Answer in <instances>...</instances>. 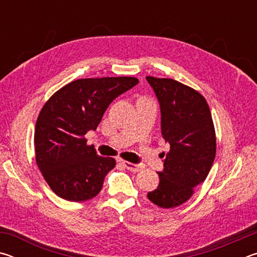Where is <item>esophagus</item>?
<instances>
[{
	"label": "esophagus",
	"mask_w": 257,
	"mask_h": 257,
	"mask_svg": "<svg viewBox=\"0 0 257 257\" xmlns=\"http://www.w3.org/2000/svg\"><path fill=\"white\" fill-rule=\"evenodd\" d=\"M122 164L125 167V169H128V170L133 171V172H137V171H141L142 170V167L139 164H135V163H130L128 161H122Z\"/></svg>",
	"instance_id": "obj_1"
}]
</instances>
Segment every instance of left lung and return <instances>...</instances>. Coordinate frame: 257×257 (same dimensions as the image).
I'll list each match as a JSON object with an SVG mask.
<instances>
[{
	"label": "left lung",
	"mask_w": 257,
	"mask_h": 257,
	"mask_svg": "<svg viewBox=\"0 0 257 257\" xmlns=\"http://www.w3.org/2000/svg\"><path fill=\"white\" fill-rule=\"evenodd\" d=\"M146 80L158 97L161 133L170 145L163 170L158 172L160 184L147 197L160 207H176L188 201L211 170L216 151L214 124L207 102L195 89L168 78L149 76Z\"/></svg>",
	"instance_id": "8db88e82"
}]
</instances>
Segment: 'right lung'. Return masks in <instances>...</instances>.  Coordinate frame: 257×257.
<instances>
[{
	"mask_svg": "<svg viewBox=\"0 0 257 257\" xmlns=\"http://www.w3.org/2000/svg\"><path fill=\"white\" fill-rule=\"evenodd\" d=\"M137 84L134 77L78 79L43 106L34 136L36 163L59 197L84 202L101 191L115 160L98 156L85 135L97 128L113 99Z\"/></svg>",
	"mask_w": 257,
	"mask_h": 257,
	"instance_id": "add662e5",
	"label": "right lung"
}]
</instances>
